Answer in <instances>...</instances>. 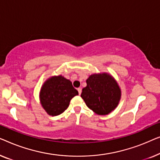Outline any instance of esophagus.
I'll return each instance as SVG.
<instances>
[{"instance_id":"obj_1","label":"esophagus","mask_w":160,"mask_h":160,"mask_svg":"<svg viewBox=\"0 0 160 160\" xmlns=\"http://www.w3.org/2000/svg\"><path fill=\"white\" fill-rule=\"evenodd\" d=\"M78 93H79V95H80L81 94V92H82V90H81V88H78Z\"/></svg>"}]
</instances>
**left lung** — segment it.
<instances>
[{"label": "left lung", "mask_w": 160, "mask_h": 160, "mask_svg": "<svg viewBox=\"0 0 160 160\" xmlns=\"http://www.w3.org/2000/svg\"><path fill=\"white\" fill-rule=\"evenodd\" d=\"M81 97L87 107L99 115H106L118 107L121 90L114 78L108 73L93 74L86 80Z\"/></svg>", "instance_id": "obj_1"}]
</instances>
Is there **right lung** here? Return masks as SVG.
I'll list each match as a JSON object with an SVG mask.
<instances>
[{"instance_id": "1", "label": "right lung", "mask_w": 160, "mask_h": 160, "mask_svg": "<svg viewBox=\"0 0 160 160\" xmlns=\"http://www.w3.org/2000/svg\"><path fill=\"white\" fill-rule=\"evenodd\" d=\"M78 95V91L72 82L62 75L53 76L42 85L40 101L42 107L49 115L57 116L69 107L70 100Z\"/></svg>"}]
</instances>
